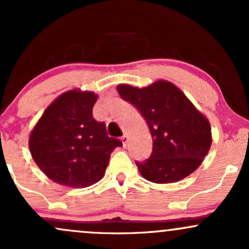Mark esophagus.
<instances>
[{"label":"esophagus","mask_w":249,"mask_h":249,"mask_svg":"<svg viewBox=\"0 0 249 249\" xmlns=\"http://www.w3.org/2000/svg\"><path fill=\"white\" fill-rule=\"evenodd\" d=\"M122 142H123V145H124V146H126L127 142H128V137H127V134H124V136L122 137Z\"/></svg>","instance_id":"esophagus-1"}]
</instances>
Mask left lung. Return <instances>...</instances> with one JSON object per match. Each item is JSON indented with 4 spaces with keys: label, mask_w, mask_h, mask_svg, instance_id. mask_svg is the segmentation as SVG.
Returning <instances> with one entry per match:
<instances>
[{
    "label": "left lung",
    "mask_w": 249,
    "mask_h": 249,
    "mask_svg": "<svg viewBox=\"0 0 249 249\" xmlns=\"http://www.w3.org/2000/svg\"><path fill=\"white\" fill-rule=\"evenodd\" d=\"M117 91L138 108L152 136L150 158L136 161L145 179L170 184L201 165L212 144L210 122L178 87L160 79L142 89L119 84Z\"/></svg>",
    "instance_id": "obj_1"
}]
</instances>
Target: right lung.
Masks as SVG:
<instances>
[{
	"mask_svg": "<svg viewBox=\"0 0 249 249\" xmlns=\"http://www.w3.org/2000/svg\"><path fill=\"white\" fill-rule=\"evenodd\" d=\"M97 98L92 91H67L45 108L31 131V157L57 184L76 188L96 184L112 151L122 146L121 141L107 136L104 123L92 117Z\"/></svg>",
	"mask_w": 249,
	"mask_h": 249,
	"instance_id": "obj_1",
	"label": "right lung"
}]
</instances>
